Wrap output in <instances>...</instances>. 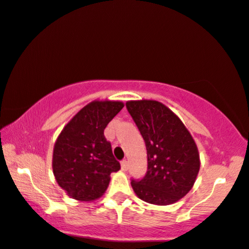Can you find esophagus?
<instances>
[{
  "label": "esophagus",
  "instance_id": "esophagus-1",
  "mask_svg": "<svg viewBox=\"0 0 249 249\" xmlns=\"http://www.w3.org/2000/svg\"><path fill=\"white\" fill-rule=\"evenodd\" d=\"M121 166H122V170H124V172H126L127 168H128V163L126 160H123L121 162Z\"/></svg>",
  "mask_w": 249,
  "mask_h": 249
}]
</instances>
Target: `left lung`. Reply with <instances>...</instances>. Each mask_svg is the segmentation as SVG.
<instances>
[{"instance_id": "left-lung-1", "label": "left lung", "mask_w": 249, "mask_h": 249, "mask_svg": "<svg viewBox=\"0 0 249 249\" xmlns=\"http://www.w3.org/2000/svg\"><path fill=\"white\" fill-rule=\"evenodd\" d=\"M126 109L143 138L147 172L131 179L134 193L151 204L169 205L189 193L199 172V155L181 119L157 101H130Z\"/></svg>"}]
</instances>
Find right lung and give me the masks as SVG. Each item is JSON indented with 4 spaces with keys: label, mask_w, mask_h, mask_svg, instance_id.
<instances>
[{
    "label": "right lung",
    "mask_w": 249,
    "mask_h": 249,
    "mask_svg": "<svg viewBox=\"0 0 249 249\" xmlns=\"http://www.w3.org/2000/svg\"><path fill=\"white\" fill-rule=\"evenodd\" d=\"M123 107L122 102H91L73 117L56 139L53 174L71 198L97 199L109 185L110 174L121 169L104 128Z\"/></svg>",
    "instance_id": "add662e5"
}]
</instances>
